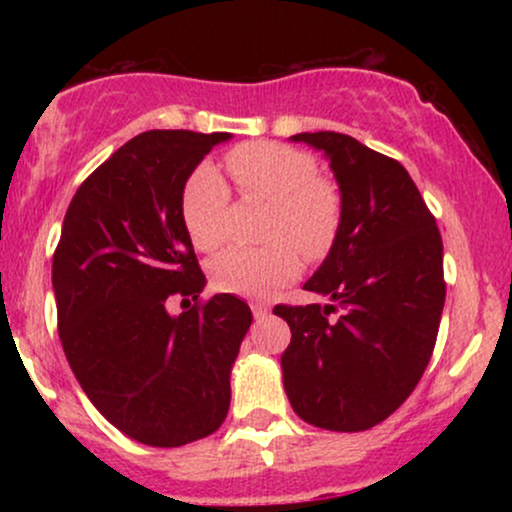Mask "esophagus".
<instances>
[{
  "label": "esophagus",
  "instance_id": "esophagus-1",
  "mask_svg": "<svg viewBox=\"0 0 512 512\" xmlns=\"http://www.w3.org/2000/svg\"><path fill=\"white\" fill-rule=\"evenodd\" d=\"M252 315L257 317V320H262V317H267L269 315V303H264V301H252Z\"/></svg>",
  "mask_w": 512,
  "mask_h": 512
}]
</instances>
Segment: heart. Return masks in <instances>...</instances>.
Masks as SVG:
<instances>
[{
    "mask_svg": "<svg viewBox=\"0 0 512 512\" xmlns=\"http://www.w3.org/2000/svg\"><path fill=\"white\" fill-rule=\"evenodd\" d=\"M226 168L240 192L274 202L264 248L226 250L211 264V279L221 291L262 298L289 284L301 272V248L308 257L330 252L342 221L337 190L317 178L315 161L303 151L274 142L236 146ZM231 192L209 163L192 170L182 190V221L195 248L211 252L228 236Z\"/></svg>",
    "mask_w": 512,
    "mask_h": 512,
    "instance_id": "obj_1",
    "label": "heart"
}]
</instances>
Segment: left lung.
I'll return each mask as SVG.
<instances>
[{"mask_svg": "<svg viewBox=\"0 0 512 512\" xmlns=\"http://www.w3.org/2000/svg\"><path fill=\"white\" fill-rule=\"evenodd\" d=\"M291 142L330 161L342 221L325 262L303 284L330 303L274 308L291 327L284 390L305 424L366 431L414 392L431 361L445 303L443 240L395 158L339 132H301Z\"/></svg>", "mask_w": 512, "mask_h": 512, "instance_id": "1", "label": "left lung"}]
</instances>
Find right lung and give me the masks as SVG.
I'll use <instances>...</instances> for the list:
<instances>
[{
  "instance_id": "add662e5",
  "label": "right lung",
  "mask_w": 512,
  "mask_h": 512,
  "mask_svg": "<svg viewBox=\"0 0 512 512\" xmlns=\"http://www.w3.org/2000/svg\"><path fill=\"white\" fill-rule=\"evenodd\" d=\"M231 134L151 129L129 139L76 190L52 257L64 356L105 419L151 448L207 438L231 404V368L250 330L248 303L204 291L182 190Z\"/></svg>"
}]
</instances>
